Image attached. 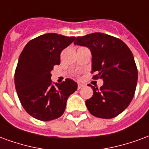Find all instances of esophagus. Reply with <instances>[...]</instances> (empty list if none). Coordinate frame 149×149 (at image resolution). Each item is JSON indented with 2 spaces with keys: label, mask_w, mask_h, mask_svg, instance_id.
I'll use <instances>...</instances> for the list:
<instances>
[{
  "label": "esophagus",
  "mask_w": 149,
  "mask_h": 149,
  "mask_svg": "<svg viewBox=\"0 0 149 149\" xmlns=\"http://www.w3.org/2000/svg\"><path fill=\"white\" fill-rule=\"evenodd\" d=\"M83 86H84V85L82 84V83H78V89H79V90H80V89L83 87Z\"/></svg>",
  "instance_id": "esophagus-1"
}]
</instances>
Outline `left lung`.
Instances as JSON below:
<instances>
[{
	"mask_svg": "<svg viewBox=\"0 0 149 149\" xmlns=\"http://www.w3.org/2000/svg\"><path fill=\"white\" fill-rule=\"evenodd\" d=\"M74 43L91 49L93 79L104 82L99 90L89 84L94 94L86 101L88 110L99 118L117 117L135 94L138 72L132 52L120 39L101 32L79 36Z\"/></svg>",
	"mask_w": 149,
	"mask_h": 149,
	"instance_id": "8db88e82",
	"label": "left lung"
}]
</instances>
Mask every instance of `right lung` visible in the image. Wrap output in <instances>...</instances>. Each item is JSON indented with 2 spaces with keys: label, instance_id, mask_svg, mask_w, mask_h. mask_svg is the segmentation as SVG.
<instances>
[{
  "label": "right lung",
  "instance_id": "obj_1",
  "mask_svg": "<svg viewBox=\"0 0 149 149\" xmlns=\"http://www.w3.org/2000/svg\"><path fill=\"white\" fill-rule=\"evenodd\" d=\"M74 40L56 33L42 35L30 40L19 55L15 86L24 109L36 119L48 121L61 117L67 98L78 88L70 79L55 85L51 79L54 66L60 63L62 51Z\"/></svg>",
  "mask_w": 149,
  "mask_h": 149
}]
</instances>
